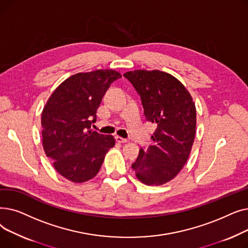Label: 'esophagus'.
Segmentation results:
<instances>
[{
	"label": "esophagus",
	"mask_w": 248,
	"mask_h": 248,
	"mask_svg": "<svg viewBox=\"0 0 248 248\" xmlns=\"http://www.w3.org/2000/svg\"><path fill=\"white\" fill-rule=\"evenodd\" d=\"M114 139H115V140H116L117 142H126V139H124V138L119 137V136H115Z\"/></svg>",
	"instance_id": "esophagus-1"
}]
</instances>
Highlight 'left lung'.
<instances>
[{"instance_id":"obj_1","label":"left lung","mask_w":248,"mask_h":248,"mask_svg":"<svg viewBox=\"0 0 248 248\" xmlns=\"http://www.w3.org/2000/svg\"><path fill=\"white\" fill-rule=\"evenodd\" d=\"M140 96L146 120L157 124L154 144L140 150L132 168L149 186L171 181L186 164L196 134V108L185 86L160 70L124 74Z\"/></svg>"}]
</instances>
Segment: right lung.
<instances>
[{
	"label": "right lung",
	"instance_id": "add662e5",
	"mask_svg": "<svg viewBox=\"0 0 248 248\" xmlns=\"http://www.w3.org/2000/svg\"><path fill=\"white\" fill-rule=\"evenodd\" d=\"M122 75L111 69L77 73L51 94L42 111L43 148L55 170L74 183L98 173L112 136L91 131L96 111L110 84Z\"/></svg>",
	"mask_w": 248,
	"mask_h": 248
}]
</instances>
